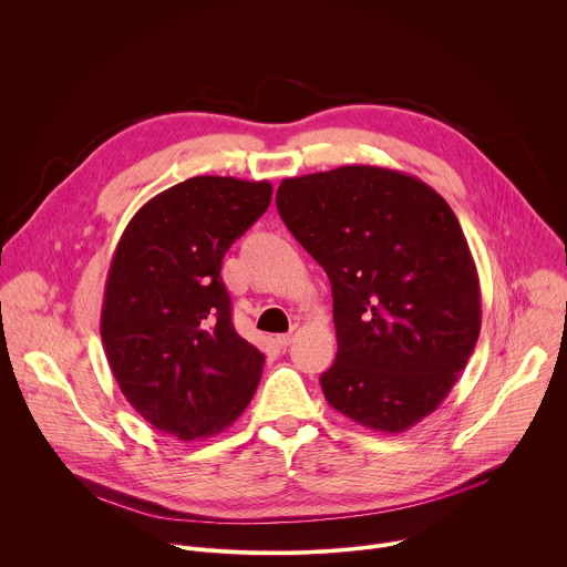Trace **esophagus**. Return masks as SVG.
Here are the masks:
<instances>
[{
    "label": "esophagus",
    "mask_w": 567,
    "mask_h": 567,
    "mask_svg": "<svg viewBox=\"0 0 567 567\" xmlns=\"http://www.w3.org/2000/svg\"><path fill=\"white\" fill-rule=\"evenodd\" d=\"M298 332H300V328H298V326H291V330H289L287 334H280V337H278V343H280L282 348L291 346V343H293V339L298 337Z\"/></svg>",
    "instance_id": "obj_1"
}]
</instances>
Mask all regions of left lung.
I'll list each match as a JSON object with an SVG mask.
<instances>
[{
    "label": "left lung",
    "instance_id": "obj_1",
    "mask_svg": "<svg viewBox=\"0 0 567 567\" xmlns=\"http://www.w3.org/2000/svg\"><path fill=\"white\" fill-rule=\"evenodd\" d=\"M276 204L332 285L339 352L320 374L330 406L401 433L431 415L480 334V282L451 206L377 166L282 179Z\"/></svg>",
    "mask_w": 567,
    "mask_h": 567
}]
</instances>
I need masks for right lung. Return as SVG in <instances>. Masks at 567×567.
<instances>
[{"instance_id": "add662e5", "label": "right lung", "mask_w": 567, "mask_h": 567, "mask_svg": "<svg viewBox=\"0 0 567 567\" xmlns=\"http://www.w3.org/2000/svg\"><path fill=\"white\" fill-rule=\"evenodd\" d=\"M269 182L193 177L130 219L105 285L101 337L134 411L182 442L230 426L265 354L230 320L221 260L269 208Z\"/></svg>"}]
</instances>
